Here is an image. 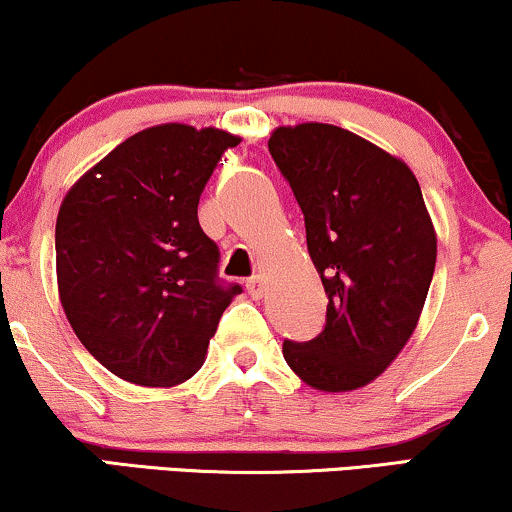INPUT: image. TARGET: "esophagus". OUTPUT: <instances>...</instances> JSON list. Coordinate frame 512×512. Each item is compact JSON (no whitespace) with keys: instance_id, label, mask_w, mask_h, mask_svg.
<instances>
[{"instance_id":"esophagus-1","label":"esophagus","mask_w":512,"mask_h":512,"mask_svg":"<svg viewBox=\"0 0 512 512\" xmlns=\"http://www.w3.org/2000/svg\"><path fill=\"white\" fill-rule=\"evenodd\" d=\"M246 292H249L254 299H261L263 292H266V285H263V277H251V280H246Z\"/></svg>"}]
</instances>
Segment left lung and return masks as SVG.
<instances>
[{"label":"left lung","instance_id":"8db88e82","mask_svg":"<svg viewBox=\"0 0 512 512\" xmlns=\"http://www.w3.org/2000/svg\"><path fill=\"white\" fill-rule=\"evenodd\" d=\"M306 223L327 294L325 327L282 353L313 389L351 391L389 368L418 325L437 263V232L413 170L327 123L277 128L268 140Z\"/></svg>","mask_w":512,"mask_h":512}]
</instances>
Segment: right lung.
Masks as SVG:
<instances>
[{
    "label": "right lung",
    "instance_id": "obj_1",
    "mask_svg": "<svg viewBox=\"0 0 512 512\" xmlns=\"http://www.w3.org/2000/svg\"><path fill=\"white\" fill-rule=\"evenodd\" d=\"M237 144L218 128L154 125L118 144L61 201L63 313L82 346L125 382L189 380L242 294L218 277L220 251L197 216L220 156Z\"/></svg>",
    "mask_w": 512,
    "mask_h": 512
}]
</instances>
